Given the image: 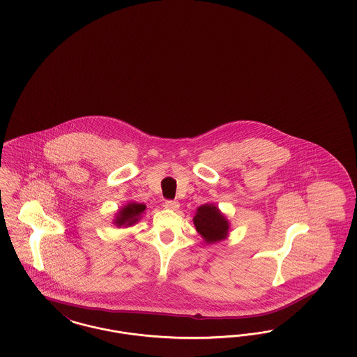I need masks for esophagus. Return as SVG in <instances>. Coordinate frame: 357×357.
<instances>
[{
    "label": "esophagus",
    "instance_id": "34e87169",
    "mask_svg": "<svg viewBox=\"0 0 357 357\" xmlns=\"http://www.w3.org/2000/svg\"><path fill=\"white\" fill-rule=\"evenodd\" d=\"M165 206L169 208V209L176 211V209L179 208V203H178L176 200H166V202H165Z\"/></svg>",
    "mask_w": 357,
    "mask_h": 357
}]
</instances>
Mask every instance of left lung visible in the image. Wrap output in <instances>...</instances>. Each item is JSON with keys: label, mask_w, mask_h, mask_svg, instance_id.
I'll use <instances>...</instances> for the list:
<instances>
[{"label": "left lung", "mask_w": 357, "mask_h": 357, "mask_svg": "<svg viewBox=\"0 0 357 357\" xmlns=\"http://www.w3.org/2000/svg\"><path fill=\"white\" fill-rule=\"evenodd\" d=\"M196 230L203 236L208 243H215L227 236L229 224L225 217L220 213L217 206L212 204L199 206L194 217Z\"/></svg>", "instance_id": "1"}]
</instances>
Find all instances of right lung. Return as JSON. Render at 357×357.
<instances>
[{"instance_id": "1", "label": "right lung", "mask_w": 357, "mask_h": 357, "mask_svg": "<svg viewBox=\"0 0 357 357\" xmlns=\"http://www.w3.org/2000/svg\"><path fill=\"white\" fill-rule=\"evenodd\" d=\"M146 206L139 203H130L126 206H123L116 216L115 225L118 227H130L136 224L140 218L141 213L145 211Z\"/></svg>"}]
</instances>
